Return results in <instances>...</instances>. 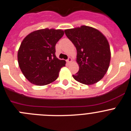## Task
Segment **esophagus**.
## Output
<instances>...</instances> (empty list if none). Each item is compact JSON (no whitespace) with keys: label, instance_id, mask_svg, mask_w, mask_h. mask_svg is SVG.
Masks as SVG:
<instances>
[{"label":"esophagus","instance_id":"1","mask_svg":"<svg viewBox=\"0 0 131 131\" xmlns=\"http://www.w3.org/2000/svg\"><path fill=\"white\" fill-rule=\"evenodd\" d=\"M67 62L68 63H70L72 62V58L71 57H69V58L67 60Z\"/></svg>","mask_w":131,"mask_h":131}]
</instances>
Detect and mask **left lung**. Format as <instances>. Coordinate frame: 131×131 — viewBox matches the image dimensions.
Wrapping results in <instances>:
<instances>
[{
    "instance_id": "8db88e82",
    "label": "left lung",
    "mask_w": 131,
    "mask_h": 131,
    "mask_svg": "<svg viewBox=\"0 0 131 131\" xmlns=\"http://www.w3.org/2000/svg\"><path fill=\"white\" fill-rule=\"evenodd\" d=\"M64 32L77 50L79 71L73 78L85 85L100 81L106 73L111 59L106 38L97 29L85 25L67 29Z\"/></svg>"
}]
</instances>
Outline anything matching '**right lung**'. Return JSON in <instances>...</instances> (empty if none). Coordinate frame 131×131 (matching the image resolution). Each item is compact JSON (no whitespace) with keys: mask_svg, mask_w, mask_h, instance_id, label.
I'll return each mask as SVG.
<instances>
[{"mask_svg":"<svg viewBox=\"0 0 131 131\" xmlns=\"http://www.w3.org/2000/svg\"><path fill=\"white\" fill-rule=\"evenodd\" d=\"M61 29H43L28 35L22 41L17 60L25 77L31 83L45 85L57 80L66 61L55 55V45L63 37Z\"/></svg>","mask_w":131,"mask_h":131,"instance_id":"obj_1","label":"right lung"}]
</instances>
